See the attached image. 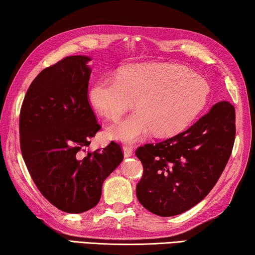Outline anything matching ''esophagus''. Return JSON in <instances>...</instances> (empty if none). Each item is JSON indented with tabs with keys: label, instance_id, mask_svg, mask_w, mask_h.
I'll use <instances>...</instances> for the list:
<instances>
[{
	"label": "esophagus",
	"instance_id": "34e87169",
	"mask_svg": "<svg viewBox=\"0 0 255 255\" xmlns=\"http://www.w3.org/2000/svg\"><path fill=\"white\" fill-rule=\"evenodd\" d=\"M123 152L125 158H130L133 153V148L131 145H124L123 146Z\"/></svg>",
	"mask_w": 255,
	"mask_h": 255
}]
</instances>
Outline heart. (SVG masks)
Listing matches in <instances>:
<instances>
[{"label":"heart","mask_w":255,"mask_h":255,"mask_svg":"<svg viewBox=\"0 0 255 255\" xmlns=\"http://www.w3.org/2000/svg\"><path fill=\"white\" fill-rule=\"evenodd\" d=\"M209 86L188 70L167 65H136L123 68L116 77L97 79L88 91L93 110L116 119L137 111L107 130L114 140L135 142L153 131L158 136L175 135L188 127L206 107Z\"/></svg>","instance_id":"1"}]
</instances>
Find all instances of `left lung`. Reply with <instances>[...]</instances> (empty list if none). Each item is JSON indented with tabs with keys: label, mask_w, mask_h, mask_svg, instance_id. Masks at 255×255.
Here are the masks:
<instances>
[{
	"label": "left lung",
	"mask_w": 255,
	"mask_h": 255,
	"mask_svg": "<svg viewBox=\"0 0 255 255\" xmlns=\"http://www.w3.org/2000/svg\"><path fill=\"white\" fill-rule=\"evenodd\" d=\"M235 140V110L216 103L188 130L136 150L143 176L136 197L149 212L169 217L188 211L208 195L229 161Z\"/></svg>",
	"instance_id": "left-lung-1"
}]
</instances>
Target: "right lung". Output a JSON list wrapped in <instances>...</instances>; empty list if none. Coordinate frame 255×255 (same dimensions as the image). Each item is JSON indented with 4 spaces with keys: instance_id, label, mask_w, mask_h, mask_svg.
Here are the masks:
<instances>
[{
    "instance_id": "right-lung-1",
    "label": "right lung",
    "mask_w": 255,
    "mask_h": 255,
    "mask_svg": "<svg viewBox=\"0 0 255 255\" xmlns=\"http://www.w3.org/2000/svg\"><path fill=\"white\" fill-rule=\"evenodd\" d=\"M88 56H70L43 69L31 83L20 114L25 166L44 198L62 212L95 207L103 182L123 160L112 141L86 152L101 130L87 100L92 68Z\"/></svg>"
}]
</instances>
